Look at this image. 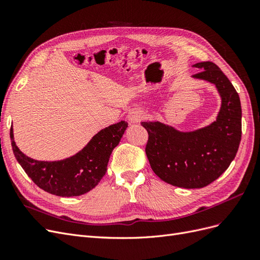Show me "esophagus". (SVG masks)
<instances>
[{"label":"esophagus","mask_w":260,"mask_h":260,"mask_svg":"<svg viewBox=\"0 0 260 260\" xmlns=\"http://www.w3.org/2000/svg\"><path fill=\"white\" fill-rule=\"evenodd\" d=\"M128 120L132 123H136L141 121L144 118V113H142L141 111H138V109H135V111H132L128 114Z\"/></svg>","instance_id":"esophagus-1"}]
</instances>
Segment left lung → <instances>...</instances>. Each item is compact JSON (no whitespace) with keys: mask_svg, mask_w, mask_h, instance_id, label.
Returning a JSON list of instances; mask_svg holds the SVG:
<instances>
[{"mask_svg":"<svg viewBox=\"0 0 260 260\" xmlns=\"http://www.w3.org/2000/svg\"><path fill=\"white\" fill-rule=\"evenodd\" d=\"M192 78L216 86L221 106L216 120L194 131H179L160 121H143L148 132L145 153L162 181L184 188H201L214 182L230 166L242 136V108L238 92L216 64L202 61Z\"/></svg>","mask_w":260,"mask_h":260,"instance_id":"obj_1","label":"left lung"}]
</instances>
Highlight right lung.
<instances>
[{
    "label": "right lung",
    "mask_w": 260,
    "mask_h": 260,
    "mask_svg": "<svg viewBox=\"0 0 260 260\" xmlns=\"http://www.w3.org/2000/svg\"><path fill=\"white\" fill-rule=\"evenodd\" d=\"M128 127L125 121L102 129L80 152L55 161L36 160L17 147L11 128V141L15 157L28 177L45 192L70 198L79 196L95 187L107 171L113 149L120 142Z\"/></svg>",
    "instance_id": "right-lung-1"
}]
</instances>
